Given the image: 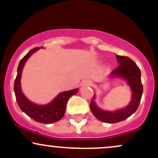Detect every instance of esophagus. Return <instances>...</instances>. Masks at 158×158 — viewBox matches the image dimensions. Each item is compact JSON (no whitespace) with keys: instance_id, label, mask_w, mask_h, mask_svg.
<instances>
[{"instance_id":"34e87169","label":"esophagus","mask_w":158,"mask_h":158,"mask_svg":"<svg viewBox=\"0 0 158 158\" xmlns=\"http://www.w3.org/2000/svg\"><path fill=\"white\" fill-rule=\"evenodd\" d=\"M81 86H90V85H91V81L90 80H87V79H85V80L81 81Z\"/></svg>"}]
</instances>
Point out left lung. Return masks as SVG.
<instances>
[{
	"instance_id": "obj_1",
	"label": "left lung",
	"mask_w": 158,
	"mask_h": 158,
	"mask_svg": "<svg viewBox=\"0 0 158 158\" xmlns=\"http://www.w3.org/2000/svg\"><path fill=\"white\" fill-rule=\"evenodd\" d=\"M116 57L118 60L119 65L111 72L110 76L123 78L126 80L131 89L132 97L128 106L115 111H107L100 109L96 105L94 99H92L90 104L91 112L96 118L107 123L121 122L131 116L138 108L143 90L140 70L138 66L127 56H117ZM95 97L96 96L94 95V99H95Z\"/></svg>"
}]
</instances>
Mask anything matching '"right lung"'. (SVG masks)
Wrapping results in <instances>:
<instances>
[{
	"label": "right lung",
	"mask_w": 158,
	"mask_h": 158,
	"mask_svg": "<svg viewBox=\"0 0 158 158\" xmlns=\"http://www.w3.org/2000/svg\"><path fill=\"white\" fill-rule=\"evenodd\" d=\"M39 48H35L30 50L22 59L20 61L18 67L17 77L14 83V91H15L16 101L19 108L27 116L31 117L32 119L41 123L50 124L60 120L64 117L66 110L67 102L69 98L79 91L78 88L76 89L64 91L59 94L49 104L39 106L32 102L25 97L22 93L21 88V78L23 66L27 59L30 57L33 52L37 51Z\"/></svg>",
	"instance_id": "1"
}]
</instances>
